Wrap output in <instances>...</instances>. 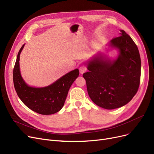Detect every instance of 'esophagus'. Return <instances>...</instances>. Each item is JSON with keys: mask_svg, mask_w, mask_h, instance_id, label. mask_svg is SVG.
<instances>
[{"mask_svg": "<svg viewBox=\"0 0 154 154\" xmlns=\"http://www.w3.org/2000/svg\"><path fill=\"white\" fill-rule=\"evenodd\" d=\"M87 67L85 66H84V65H83V66H81L79 68V71H80V74H84L85 72L87 71Z\"/></svg>", "mask_w": 154, "mask_h": 154, "instance_id": "obj_1", "label": "esophagus"}]
</instances>
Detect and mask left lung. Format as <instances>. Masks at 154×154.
Wrapping results in <instances>:
<instances>
[{
  "instance_id": "obj_1",
  "label": "left lung",
  "mask_w": 154,
  "mask_h": 154,
  "mask_svg": "<svg viewBox=\"0 0 154 154\" xmlns=\"http://www.w3.org/2000/svg\"><path fill=\"white\" fill-rule=\"evenodd\" d=\"M111 40L119 55L114 61L94 58L88 64L89 70L83 74L90 98L97 106L106 109L122 107L138 91L141 60L138 47L123 30Z\"/></svg>"
}]
</instances>
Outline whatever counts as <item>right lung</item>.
Here are the masks:
<instances>
[{
  "mask_svg": "<svg viewBox=\"0 0 154 154\" xmlns=\"http://www.w3.org/2000/svg\"><path fill=\"white\" fill-rule=\"evenodd\" d=\"M18 53L13 70V81L16 92L26 106L38 114L51 115L59 112L63 106L69 88L79 75L75 69L63 75L56 82L43 88L28 86L22 79L19 69L20 54Z\"/></svg>",
  "mask_w": 154,
  "mask_h": 154,
  "instance_id": "right-lung-1",
  "label": "right lung"
}]
</instances>
